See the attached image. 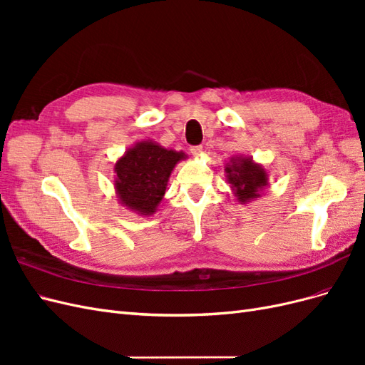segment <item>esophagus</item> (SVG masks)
I'll use <instances>...</instances> for the list:
<instances>
[{"label": "esophagus", "instance_id": "1", "mask_svg": "<svg viewBox=\"0 0 365 365\" xmlns=\"http://www.w3.org/2000/svg\"><path fill=\"white\" fill-rule=\"evenodd\" d=\"M190 152H192L193 157H201L202 155V146H193L190 149Z\"/></svg>", "mask_w": 365, "mask_h": 365}]
</instances>
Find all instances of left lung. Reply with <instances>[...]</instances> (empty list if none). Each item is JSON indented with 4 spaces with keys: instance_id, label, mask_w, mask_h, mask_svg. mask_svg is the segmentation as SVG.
Here are the masks:
<instances>
[{
    "instance_id": "1",
    "label": "left lung",
    "mask_w": 365,
    "mask_h": 365,
    "mask_svg": "<svg viewBox=\"0 0 365 365\" xmlns=\"http://www.w3.org/2000/svg\"><path fill=\"white\" fill-rule=\"evenodd\" d=\"M225 176L240 204H250L260 197L269 181L267 169L247 155L231 157L225 164Z\"/></svg>"
}]
</instances>
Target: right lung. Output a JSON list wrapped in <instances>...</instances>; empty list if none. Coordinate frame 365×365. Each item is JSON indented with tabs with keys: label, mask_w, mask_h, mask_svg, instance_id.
<instances>
[{
	"label": "right lung",
	"mask_w": 365,
	"mask_h": 365,
	"mask_svg": "<svg viewBox=\"0 0 365 365\" xmlns=\"http://www.w3.org/2000/svg\"><path fill=\"white\" fill-rule=\"evenodd\" d=\"M184 152L165 149L152 140L137 141L114 164L118 204L140 216H152L161 204L175 165Z\"/></svg>",
	"instance_id": "obj_1"
}]
</instances>
